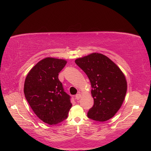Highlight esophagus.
<instances>
[{
	"label": "esophagus",
	"mask_w": 151,
	"mask_h": 151,
	"mask_svg": "<svg viewBox=\"0 0 151 151\" xmlns=\"http://www.w3.org/2000/svg\"><path fill=\"white\" fill-rule=\"evenodd\" d=\"M81 97H82V95L81 93H77L75 96L76 100H79V99L81 98Z\"/></svg>",
	"instance_id": "obj_1"
}]
</instances>
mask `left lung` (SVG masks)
Segmentation results:
<instances>
[{
	"instance_id": "1",
	"label": "left lung",
	"mask_w": 151,
	"mask_h": 151,
	"mask_svg": "<svg viewBox=\"0 0 151 151\" xmlns=\"http://www.w3.org/2000/svg\"><path fill=\"white\" fill-rule=\"evenodd\" d=\"M91 85L94 104L88 112L93 120L103 122L113 117L121 107L127 90L126 78L113 61L101 53L76 59Z\"/></svg>"
}]
</instances>
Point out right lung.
<instances>
[{"label": "right lung", "mask_w": 151, "mask_h": 151, "mask_svg": "<svg viewBox=\"0 0 151 151\" xmlns=\"http://www.w3.org/2000/svg\"><path fill=\"white\" fill-rule=\"evenodd\" d=\"M66 63L63 59L46 58L31 69L24 81V93L28 104L41 121L50 125L65 120L72 106L70 96L58 79Z\"/></svg>", "instance_id": "1"}]
</instances>
